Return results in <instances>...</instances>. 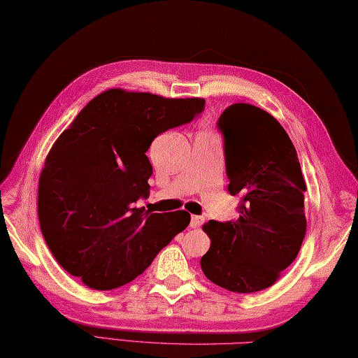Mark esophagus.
Instances as JSON below:
<instances>
[{"label": "esophagus", "mask_w": 358, "mask_h": 358, "mask_svg": "<svg viewBox=\"0 0 358 358\" xmlns=\"http://www.w3.org/2000/svg\"><path fill=\"white\" fill-rule=\"evenodd\" d=\"M202 222H204V218L202 217H196V215H193L192 217V220H190V227H193V229H198Z\"/></svg>", "instance_id": "obj_1"}]
</instances>
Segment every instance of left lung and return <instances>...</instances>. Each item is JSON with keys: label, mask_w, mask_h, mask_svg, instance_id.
I'll return each mask as SVG.
<instances>
[{"label": "left lung", "mask_w": 358, "mask_h": 358, "mask_svg": "<svg viewBox=\"0 0 358 358\" xmlns=\"http://www.w3.org/2000/svg\"><path fill=\"white\" fill-rule=\"evenodd\" d=\"M218 127L224 136L227 190L241 199L240 217L202 226L212 243L201 268L229 292H260L292 265L306 237V180L292 140L268 112L232 104Z\"/></svg>", "instance_id": "8db88e82"}]
</instances>
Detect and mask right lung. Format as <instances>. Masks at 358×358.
Wrapping results in <instances>:
<instances>
[{"mask_svg": "<svg viewBox=\"0 0 358 358\" xmlns=\"http://www.w3.org/2000/svg\"><path fill=\"white\" fill-rule=\"evenodd\" d=\"M202 98L106 90L54 141L38 179V221L54 259L87 287L129 284L190 224V213H150L152 140L190 123Z\"/></svg>", "mask_w": 358, "mask_h": 358, "instance_id": "1", "label": "right lung"}]
</instances>
